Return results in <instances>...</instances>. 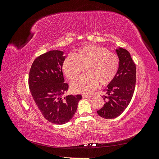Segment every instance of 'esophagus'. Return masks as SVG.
I'll return each mask as SVG.
<instances>
[{
	"label": "esophagus",
	"mask_w": 159,
	"mask_h": 159,
	"mask_svg": "<svg viewBox=\"0 0 159 159\" xmlns=\"http://www.w3.org/2000/svg\"><path fill=\"white\" fill-rule=\"evenodd\" d=\"M82 97L84 98H88L92 97V95H87V94H82Z\"/></svg>",
	"instance_id": "1"
}]
</instances>
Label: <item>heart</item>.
I'll return each mask as SVG.
<instances>
[{"mask_svg": "<svg viewBox=\"0 0 159 159\" xmlns=\"http://www.w3.org/2000/svg\"><path fill=\"white\" fill-rule=\"evenodd\" d=\"M118 56L104 47L90 44L81 47L74 55L70 54L62 64V70L68 80H74L85 68L88 75L81 76L71 84L77 93H89L101 85H107L114 80L119 68Z\"/></svg>", "mask_w": 159, "mask_h": 159, "instance_id": "heart-1", "label": "heart"}]
</instances>
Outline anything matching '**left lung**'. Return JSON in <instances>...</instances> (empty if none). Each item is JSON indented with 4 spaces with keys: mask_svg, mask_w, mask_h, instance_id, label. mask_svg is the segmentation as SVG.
Listing matches in <instances>:
<instances>
[{
    "mask_svg": "<svg viewBox=\"0 0 159 159\" xmlns=\"http://www.w3.org/2000/svg\"><path fill=\"white\" fill-rule=\"evenodd\" d=\"M119 66L116 76L103 96L105 105L97 113L104 119H114L119 116L131 102L136 84V66L129 52L119 48L116 50Z\"/></svg>",
    "mask_w": 159,
    "mask_h": 159,
    "instance_id": "obj_1",
    "label": "left lung"
}]
</instances>
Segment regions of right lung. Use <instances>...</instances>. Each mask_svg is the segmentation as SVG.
I'll return each instance as SVG.
<instances>
[{
	"instance_id": "add662e5",
	"label": "right lung",
	"mask_w": 159,
	"mask_h": 159,
	"mask_svg": "<svg viewBox=\"0 0 159 159\" xmlns=\"http://www.w3.org/2000/svg\"><path fill=\"white\" fill-rule=\"evenodd\" d=\"M64 52L52 50L34 60L28 76V85L34 100L44 117L52 123H68L74 115L81 95L62 98L69 85L64 83L62 64Z\"/></svg>"
}]
</instances>
